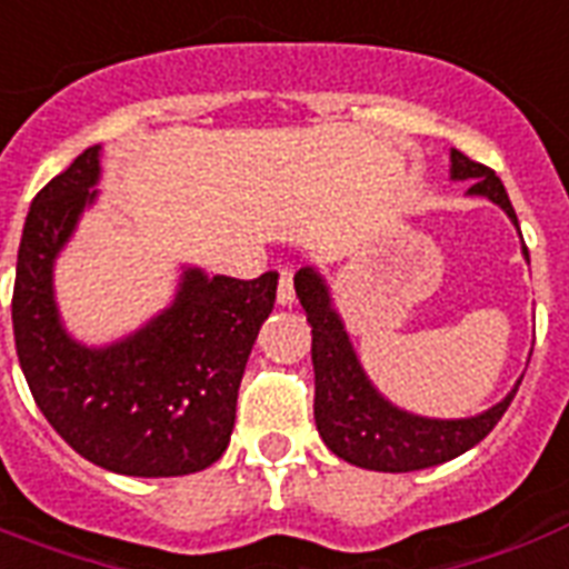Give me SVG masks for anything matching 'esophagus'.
<instances>
[{
    "label": "esophagus",
    "instance_id": "1",
    "mask_svg": "<svg viewBox=\"0 0 569 569\" xmlns=\"http://www.w3.org/2000/svg\"><path fill=\"white\" fill-rule=\"evenodd\" d=\"M277 303H280V307H292L295 303L292 271H280V283H277Z\"/></svg>",
    "mask_w": 569,
    "mask_h": 569
}]
</instances>
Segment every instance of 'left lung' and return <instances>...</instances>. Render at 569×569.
Returning <instances> with one entry per match:
<instances>
[{
	"instance_id": "1",
	"label": "left lung",
	"mask_w": 569,
	"mask_h": 569,
	"mask_svg": "<svg viewBox=\"0 0 569 569\" xmlns=\"http://www.w3.org/2000/svg\"><path fill=\"white\" fill-rule=\"evenodd\" d=\"M451 180H469V194H481L502 206L513 227L520 230L502 180L481 162H472L460 150H451ZM529 257V248H522ZM295 292L312 328V369H316V428L337 458L375 472H413L446 460L485 440L502 419L520 389L469 419H428L407 413L380 396L357 360L348 330L330 301L328 280L316 268L295 274Z\"/></svg>"
}]
</instances>
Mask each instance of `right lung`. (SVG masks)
<instances>
[{
  "label": "right lung",
  "instance_id": "obj_1",
  "mask_svg": "<svg viewBox=\"0 0 569 569\" xmlns=\"http://www.w3.org/2000/svg\"><path fill=\"white\" fill-rule=\"evenodd\" d=\"M100 144L31 200L13 280V342L40 413L97 467L138 478L212 467L230 442L250 348L274 310L277 271L257 280L186 268L168 310L91 348L61 325L52 268L97 200Z\"/></svg>",
  "mask_w": 569,
  "mask_h": 569
}]
</instances>
